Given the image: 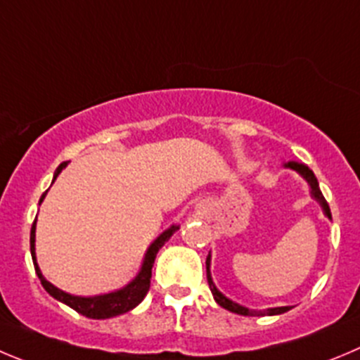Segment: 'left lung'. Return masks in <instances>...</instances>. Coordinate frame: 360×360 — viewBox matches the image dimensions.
Segmentation results:
<instances>
[{
  "mask_svg": "<svg viewBox=\"0 0 360 360\" xmlns=\"http://www.w3.org/2000/svg\"><path fill=\"white\" fill-rule=\"evenodd\" d=\"M284 167H286V169L295 170V172H298L302 177H304L305 183L309 184V190H311V197L316 200L318 204H320L321 210H323L325 217H327L328 220H332L330 207H328L327 200H325L323 193H321L320 184H318V179H316V176H314V172L309 169L307 165L298 163V161H288V163H284ZM206 275H207V284H210V290H211V293H213L214 302H217L220 307L227 309V311H231V312H236V314H241V316H264V314H266V316H275V314H282V312H288L291 309L290 305H284V307H270V309H264V311L257 312V311H252V309L245 307V305H240L238 302L231 300V298H227L226 295L221 293V291H218V288L214 286L213 277H211V252L207 254V259H206Z\"/></svg>",
  "mask_w": 360,
  "mask_h": 360,
  "instance_id": "8db88e82",
  "label": "left lung"
}]
</instances>
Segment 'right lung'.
Listing matches in <instances>:
<instances>
[{
	"instance_id": "1",
	"label": "right lung",
	"mask_w": 360,
	"mask_h": 360,
	"mask_svg": "<svg viewBox=\"0 0 360 360\" xmlns=\"http://www.w3.org/2000/svg\"><path fill=\"white\" fill-rule=\"evenodd\" d=\"M69 161H63L60 163L58 169L55 170V176H53V183H55L56 177L60 176L63 169L67 167ZM48 190L44 191L42 197L39 200V206L42 204L44 197H46ZM35 229H37V218L33 221L32 226V233H30V250H32V259L33 264H35V271L40 278V284L44 286V290L48 291L53 298H56L62 304L69 305L70 309H74L76 312L83 314L86 318H92V320H106V318H113V316H120L124 312H129L131 309H134L140 302L146 298L147 291L150 288V277H153V266H154V259H156L158 252L160 248L163 247L167 241L172 238V234L179 229V226H170L169 229H165L153 243L149 245L147 248L146 256H143L142 266H140L139 274L134 275L129 282H127L126 286L119 288L115 291H110V293H101V295H94V297H79V295H70L67 291L60 290V288L53 286L51 282L48 278L44 277L42 271H40L39 263H37V254H35Z\"/></svg>"
}]
</instances>
